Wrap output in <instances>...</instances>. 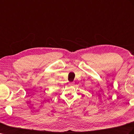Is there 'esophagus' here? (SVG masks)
<instances>
[{
	"label": "esophagus",
	"mask_w": 134,
	"mask_h": 134,
	"mask_svg": "<svg viewBox=\"0 0 134 134\" xmlns=\"http://www.w3.org/2000/svg\"><path fill=\"white\" fill-rule=\"evenodd\" d=\"M74 83H74V82H70V83H69V85H70V86H74Z\"/></svg>",
	"instance_id": "1"
}]
</instances>
